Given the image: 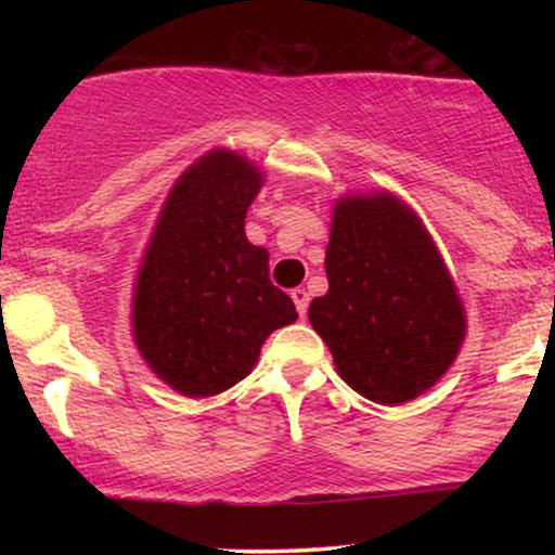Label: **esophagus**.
I'll return each instance as SVG.
<instances>
[{
    "instance_id": "obj_1",
    "label": "esophagus",
    "mask_w": 555,
    "mask_h": 555,
    "mask_svg": "<svg viewBox=\"0 0 555 555\" xmlns=\"http://www.w3.org/2000/svg\"><path fill=\"white\" fill-rule=\"evenodd\" d=\"M292 299H295V308L299 315L308 313V302H310V295L302 289V286H297V289H292Z\"/></svg>"
}]
</instances>
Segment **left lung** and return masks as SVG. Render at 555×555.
<instances>
[{
	"mask_svg": "<svg viewBox=\"0 0 555 555\" xmlns=\"http://www.w3.org/2000/svg\"><path fill=\"white\" fill-rule=\"evenodd\" d=\"M328 292L308 318L360 397L399 406L454 365L467 313L415 208L388 190L347 193L331 206Z\"/></svg>",
	"mask_w": 555,
	"mask_h": 555,
	"instance_id": "8db88e82",
	"label": "left lung"
}]
</instances>
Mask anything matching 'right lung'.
Instances as JSON below:
<instances>
[{
  "label": "right lung",
  "instance_id": "right-lung-1",
  "mask_svg": "<svg viewBox=\"0 0 555 555\" xmlns=\"http://www.w3.org/2000/svg\"><path fill=\"white\" fill-rule=\"evenodd\" d=\"M256 162L214 149L177 177L145 242L130 299L140 358L188 399L227 391L250 375L260 347L297 321L269 279V250L245 237L263 188Z\"/></svg>",
  "mask_w": 555,
  "mask_h": 555
}]
</instances>
